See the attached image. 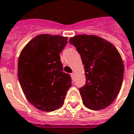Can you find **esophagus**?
<instances>
[{
    "mask_svg": "<svg viewBox=\"0 0 134 134\" xmlns=\"http://www.w3.org/2000/svg\"><path fill=\"white\" fill-rule=\"evenodd\" d=\"M71 77H72V78L74 77V72H72V73H71Z\"/></svg>",
    "mask_w": 134,
    "mask_h": 134,
    "instance_id": "esophagus-1",
    "label": "esophagus"
}]
</instances>
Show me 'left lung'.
I'll use <instances>...</instances> for the list:
<instances>
[{
	"label": "left lung",
	"instance_id": "obj_1",
	"mask_svg": "<svg viewBox=\"0 0 134 134\" xmlns=\"http://www.w3.org/2000/svg\"><path fill=\"white\" fill-rule=\"evenodd\" d=\"M84 65L86 84L79 88L83 104L92 110L111 105L121 89L124 66L120 54L108 41L95 35L69 38Z\"/></svg>",
	"mask_w": 134,
	"mask_h": 134
}]
</instances>
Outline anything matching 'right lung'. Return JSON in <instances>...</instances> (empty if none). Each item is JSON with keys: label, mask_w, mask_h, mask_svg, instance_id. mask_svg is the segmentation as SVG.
Masks as SVG:
<instances>
[{"label": "right lung", "mask_w": 134, "mask_h": 134, "mask_svg": "<svg viewBox=\"0 0 134 134\" xmlns=\"http://www.w3.org/2000/svg\"><path fill=\"white\" fill-rule=\"evenodd\" d=\"M67 40L58 35H38L19 55L17 75L20 86L29 103L41 111L61 108L71 87V76L63 71L60 56Z\"/></svg>", "instance_id": "obj_1"}]
</instances>
